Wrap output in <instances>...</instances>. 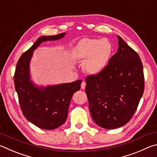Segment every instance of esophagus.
<instances>
[{"label": "esophagus", "instance_id": "34e87169", "mask_svg": "<svg viewBox=\"0 0 157 157\" xmlns=\"http://www.w3.org/2000/svg\"><path fill=\"white\" fill-rule=\"evenodd\" d=\"M85 86H86V82H85L84 81H83V82H82V84H81V88L82 89H85Z\"/></svg>", "mask_w": 157, "mask_h": 157}]
</instances>
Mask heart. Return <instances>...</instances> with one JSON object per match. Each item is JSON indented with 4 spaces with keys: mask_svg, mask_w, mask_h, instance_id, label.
<instances>
[{
    "mask_svg": "<svg viewBox=\"0 0 157 157\" xmlns=\"http://www.w3.org/2000/svg\"><path fill=\"white\" fill-rule=\"evenodd\" d=\"M113 45L107 39H82L73 49V56L84 61L83 67L86 72L98 74L104 70L113 52Z\"/></svg>",
    "mask_w": 157,
    "mask_h": 157,
    "instance_id": "heart-1",
    "label": "heart"
}]
</instances>
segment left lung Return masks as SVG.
Returning <instances> with one entry per match:
<instances>
[{
  "label": "left lung",
  "instance_id": "8db88e82",
  "mask_svg": "<svg viewBox=\"0 0 157 157\" xmlns=\"http://www.w3.org/2000/svg\"><path fill=\"white\" fill-rule=\"evenodd\" d=\"M118 51L104 70L86 78V94L93 120L102 128H118L128 123L144 91L139 55L118 36Z\"/></svg>",
  "mask_w": 157,
  "mask_h": 157
}]
</instances>
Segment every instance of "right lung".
I'll use <instances>...</instances> for the list:
<instances>
[{
    "label": "right lung",
    "instance_id": "right-lung-1",
    "mask_svg": "<svg viewBox=\"0 0 157 157\" xmlns=\"http://www.w3.org/2000/svg\"><path fill=\"white\" fill-rule=\"evenodd\" d=\"M65 34L39 37L21 55L16 66L14 86L23 116L41 129H54L65 123L71 98L81 86V79L46 87L36 86L30 80V62L34 50L43 42L59 40Z\"/></svg>",
    "mask_w": 157,
    "mask_h": 157
}]
</instances>
